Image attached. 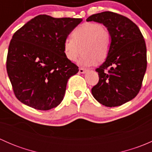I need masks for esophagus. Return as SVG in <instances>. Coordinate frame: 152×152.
Returning <instances> with one entry per match:
<instances>
[{"label":"esophagus","mask_w":152,"mask_h":152,"mask_svg":"<svg viewBox=\"0 0 152 152\" xmlns=\"http://www.w3.org/2000/svg\"><path fill=\"white\" fill-rule=\"evenodd\" d=\"M79 73H85L87 70H86L85 69H84V68H82V67H81V68H79Z\"/></svg>","instance_id":"1"}]
</instances>
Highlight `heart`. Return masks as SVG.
<instances>
[{
    "label": "heart",
    "instance_id": "heart-1",
    "mask_svg": "<svg viewBox=\"0 0 152 152\" xmlns=\"http://www.w3.org/2000/svg\"><path fill=\"white\" fill-rule=\"evenodd\" d=\"M111 46V37L107 28L99 23L87 22L77 27L64 42V53L70 61L74 62L83 53L79 62L91 66L96 62L107 59Z\"/></svg>",
    "mask_w": 152,
    "mask_h": 152
}]
</instances>
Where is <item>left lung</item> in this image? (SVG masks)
Here are the masks:
<instances>
[{
  "label": "left lung",
  "instance_id": "8db88e82",
  "mask_svg": "<svg viewBox=\"0 0 152 152\" xmlns=\"http://www.w3.org/2000/svg\"><path fill=\"white\" fill-rule=\"evenodd\" d=\"M87 21L102 23L111 37L110 53L96 70L99 81L93 97L106 107L121 106L140 91L147 67L146 46L140 29L131 20L112 12L91 15Z\"/></svg>",
  "mask_w": 152,
  "mask_h": 152
}]
</instances>
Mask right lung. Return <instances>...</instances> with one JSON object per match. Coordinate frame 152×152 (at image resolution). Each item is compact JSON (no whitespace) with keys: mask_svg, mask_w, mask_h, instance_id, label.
Returning <instances> with one entry per match:
<instances>
[{"mask_svg":"<svg viewBox=\"0 0 152 152\" xmlns=\"http://www.w3.org/2000/svg\"><path fill=\"white\" fill-rule=\"evenodd\" d=\"M82 18H54L40 15L14 34L7 70L17 99L39 110L57 107L67 81L79 67L64 53V42Z\"/></svg>","mask_w":152,"mask_h":152,"instance_id":"1","label":"right lung"}]
</instances>
